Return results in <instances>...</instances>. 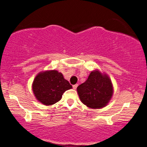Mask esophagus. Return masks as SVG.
I'll return each mask as SVG.
<instances>
[{"label":"esophagus","instance_id":"esophagus-1","mask_svg":"<svg viewBox=\"0 0 147 147\" xmlns=\"http://www.w3.org/2000/svg\"><path fill=\"white\" fill-rule=\"evenodd\" d=\"M77 86H78V84H75V85L73 86V88L74 89H76Z\"/></svg>","mask_w":147,"mask_h":147}]
</instances>
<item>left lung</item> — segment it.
Returning a JSON list of instances; mask_svg holds the SVG:
<instances>
[{
	"label": "left lung",
	"instance_id": "left-lung-1",
	"mask_svg": "<svg viewBox=\"0 0 147 147\" xmlns=\"http://www.w3.org/2000/svg\"><path fill=\"white\" fill-rule=\"evenodd\" d=\"M77 91L81 101L86 107L100 109L105 107L111 99L113 86L107 75L94 71L85 82L77 87Z\"/></svg>",
	"mask_w": 147,
	"mask_h": 147
}]
</instances>
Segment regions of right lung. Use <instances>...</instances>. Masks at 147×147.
Segmentation results:
<instances>
[{"instance_id":"obj_1","label":"right lung","mask_w":147,"mask_h":147,"mask_svg":"<svg viewBox=\"0 0 147 147\" xmlns=\"http://www.w3.org/2000/svg\"><path fill=\"white\" fill-rule=\"evenodd\" d=\"M32 87L36 98L44 105L49 106L60 101L63 93L71 89L72 86L63 74L53 70L38 74Z\"/></svg>"}]
</instances>
